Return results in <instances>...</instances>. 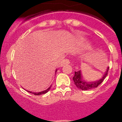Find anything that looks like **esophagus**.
I'll use <instances>...</instances> for the list:
<instances>
[{"label": "esophagus", "instance_id": "esophagus-1", "mask_svg": "<svg viewBox=\"0 0 122 122\" xmlns=\"http://www.w3.org/2000/svg\"><path fill=\"white\" fill-rule=\"evenodd\" d=\"M70 63V60H69L68 59H64V60L61 62V64H60V66H61V67H63V66L69 64Z\"/></svg>", "mask_w": 122, "mask_h": 122}]
</instances>
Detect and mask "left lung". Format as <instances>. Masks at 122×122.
Wrapping results in <instances>:
<instances>
[{
	"label": "left lung",
	"instance_id": "8db88e82",
	"mask_svg": "<svg viewBox=\"0 0 122 122\" xmlns=\"http://www.w3.org/2000/svg\"><path fill=\"white\" fill-rule=\"evenodd\" d=\"M109 69V67H107L103 77L95 81H85L84 80H83L81 71H75V74L72 77V80L74 82L75 85L79 89L82 90H88L93 89V88L97 87L98 86H99L103 81L104 78L106 77L107 75Z\"/></svg>",
	"mask_w": 122,
	"mask_h": 122
}]
</instances>
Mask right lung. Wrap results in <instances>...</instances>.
I'll list each match as a JSON object with an SVG mask.
<instances>
[{
    "mask_svg": "<svg viewBox=\"0 0 122 122\" xmlns=\"http://www.w3.org/2000/svg\"><path fill=\"white\" fill-rule=\"evenodd\" d=\"M56 71H57V70H56V71H55V73H56ZM51 86H50V87H49L48 88H47L46 90H45L44 91H42V92H38V93H35V92H29V91H28L26 90L27 92H29V93H32L33 94H34V95H36V96H39V95H41V94H45V93H47L48 92L49 90H50V88H51Z\"/></svg>",
    "mask_w": 122,
    "mask_h": 122,
    "instance_id": "obj_1",
    "label": "right lung"
}]
</instances>
